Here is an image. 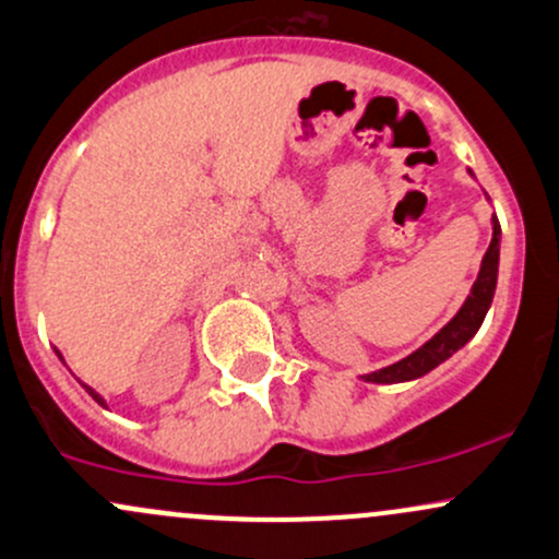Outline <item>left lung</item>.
<instances>
[{
  "instance_id": "obj_1",
  "label": "left lung",
  "mask_w": 559,
  "mask_h": 559,
  "mask_svg": "<svg viewBox=\"0 0 559 559\" xmlns=\"http://www.w3.org/2000/svg\"><path fill=\"white\" fill-rule=\"evenodd\" d=\"M498 257H501V225H498V216L492 214L490 246H487L485 257H481L479 275L474 281L472 292H468L466 302L461 305V310L428 343H423L407 358H402L396 364H388L383 369H374L369 374H361L364 383H409V380H418L423 374L431 372V369H437L442 361H448L455 350H461L479 332L481 321H485L487 310L492 305V295H496L498 284Z\"/></svg>"
}]
</instances>
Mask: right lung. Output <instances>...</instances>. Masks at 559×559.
<instances>
[{"instance_id":"1","label":"right lung","mask_w":559,"mask_h":559,"mask_svg":"<svg viewBox=\"0 0 559 559\" xmlns=\"http://www.w3.org/2000/svg\"><path fill=\"white\" fill-rule=\"evenodd\" d=\"M56 354H58V350H56ZM58 358H61V361H63V356H61V354H58ZM82 388H85V391L91 393V396H93V402H98V404H102V407H107V402H104V396H102V393H96V391H93L91 385H85V383H82Z\"/></svg>"}]
</instances>
